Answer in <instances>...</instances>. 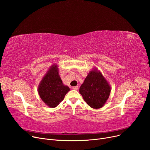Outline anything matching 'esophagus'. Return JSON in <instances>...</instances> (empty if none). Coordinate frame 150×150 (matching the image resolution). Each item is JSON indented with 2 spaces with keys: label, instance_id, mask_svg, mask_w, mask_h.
<instances>
[{
  "label": "esophagus",
  "instance_id": "34e87169",
  "mask_svg": "<svg viewBox=\"0 0 150 150\" xmlns=\"http://www.w3.org/2000/svg\"><path fill=\"white\" fill-rule=\"evenodd\" d=\"M72 89H73L74 90L76 91V90H78V86H74V87H73V88H72Z\"/></svg>",
  "mask_w": 150,
  "mask_h": 150
}]
</instances>
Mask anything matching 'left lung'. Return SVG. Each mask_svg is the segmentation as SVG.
<instances>
[{
  "label": "left lung",
  "mask_w": 150,
  "mask_h": 150,
  "mask_svg": "<svg viewBox=\"0 0 150 150\" xmlns=\"http://www.w3.org/2000/svg\"><path fill=\"white\" fill-rule=\"evenodd\" d=\"M111 86L97 67L92 69L81 84L79 92L90 107H103L110 96Z\"/></svg>",
  "instance_id": "8db88e82"
}]
</instances>
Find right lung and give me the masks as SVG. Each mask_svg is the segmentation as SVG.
Returning <instances> with one entry per match:
<instances>
[{
  "instance_id": "add662e5",
  "label": "right lung",
  "mask_w": 150,
  "mask_h": 150,
  "mask_svg": "<svg viewBox=\"0 0 150 150\" xmlns=\"http://www.w3.org/2000/svg\"><path fill=\"white\" fill-rule=\"evenodd\" d=\"M69 91L70 88L63 84L61 79L56 64L47 71L38 87L39 97L47 106L52 108L57 107Z\"/></svg>"
}]
</instances>
